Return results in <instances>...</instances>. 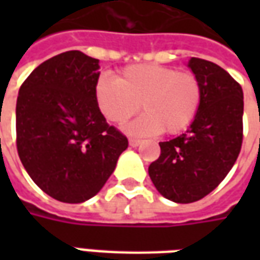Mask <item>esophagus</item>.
<instances>
[{
  "mask_svg": "<svg viewBox=\"0 0 260 260\" xmlns=\"http://www.w3.org/2000/svg\"><path fill=\"white\" fill-rule=\"evenodd\" d=\"M141 143H142L141 139H136V138H129V146L136 147V146H139Z\"/></svg>",
  "mask_w": 260,
  "mask_h": 260,
  "instance_id": "esophagus-1",
  "label": "esophagus"
}]
</instances>
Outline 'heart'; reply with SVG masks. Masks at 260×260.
I'll return each mask as SVG.
<instances>
[{"label": "heart", "instance_id": "obj_1", "mask_svg": "<svg viewBox=\"0 0 260 260\" xmlns=\"http://www.w3.org/2000/svg\"><path fill=\"white\" fill-rule=\"evenodd\" d=\"M94 99L104 118L122 124L139 110L138 119L126 125L135 135H154L164 129L169 135L185 131L193 122L202 102V85L192 72H180L156 64L129 65L118 79L99 76Z\"/></svg>", "mask_w": 260, "mask_h": 260}]
</instances>
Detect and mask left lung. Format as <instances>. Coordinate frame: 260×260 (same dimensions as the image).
Returning a JSON list of instances; mask_svg holds the SVG:
<instances>
[{
  "label": "left lung",
  "mask_w": 260,
  "mask_h": 260,
  "mask_svg": "<svg viewBox=\"0 0 260 260\" xmlns=\"http://www.w3.org/2000/svg\"><path fill=\"white\" fill-rule=\"evenodd\" d=\"M202 85V102L186 134L160 142V156L149 166L153 184L177 203L201 201L233 169L242 146L244 93L231 75L214 62L192 57Z\"/></svg>",
  "instance_id": "obj_1"
}]
</instances>
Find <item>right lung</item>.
<instances>
[{"mask_svg": "<svg viewBox=\"0 0 260 260\" xmlns=\"http://www.w3.org/2000/svg\"><path fill=\"white\" fill-rule=\"evenodd\" d=\"M99 59L67 51L44 61L16 100V149L42 191L80 203L102 189L128 139L108 125L94 99Z\"/></svg>", "mask_w": 260, "mask_h": 260, "instance_id": "add662e5", "label": "right lung"}]
</instances>
